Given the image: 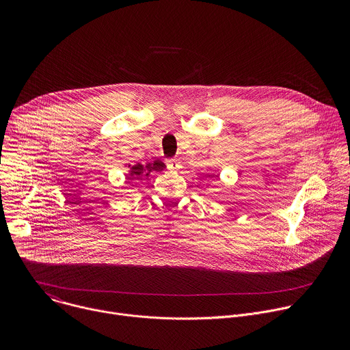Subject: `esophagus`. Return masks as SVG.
I'll return each mask as SVG.
<instances>
[{"instance_id": "obj_1", "label": "esophagus", "mask_w": 350, "mask_h": 350, "mask_svg": "<svg viewBox=\"0 0 350 350\" xmlns=\"http://www.w3.org/2000/svg\"><path fill=\"white\" fill-rule=\"evenodd\" d=\"M166 166H167L170 170H173V172H176V170H178V169L181 167L180 162H178L177 159H174V158H172V159H166Z\"/></svg>"}]
</instances>
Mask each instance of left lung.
Here are the masks:
<instances>
[{"label":"left lung","mask_w":350,"mask_h":350,"mask_svg":"<svg viewBox=\"0 0 350 350\" xmlns=\"http://www.w3.org/2000/svg\"><path fill=\"white\" fill-rule=\"evenodd\" d=\"M206 177H208V178H211V177H215V174H213V176H212V174H208Z\"/></svg>","instance_id":"8db88e82"}]
</instances>
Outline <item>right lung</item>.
<instances>
[{
    "label": "right lung",
    "instance_id": "right-lung-1",
    "mask_svg": "<svg viewBox=\"0 0 350 350\" xmlns=\"http://www.w3.org/2000/svg\"><path fill=\"white\" fill-rule=\"evenodd\" d=\"M166 169V165L162 162V161H154L152 163H146V165H141V163H137V165H129V178L130 180H134V178H138V177H148L149 174H151L152 172H163Z\"/></svg>",
    "mask_w": 350,
    "mask_h": 350
}]
</instances>
